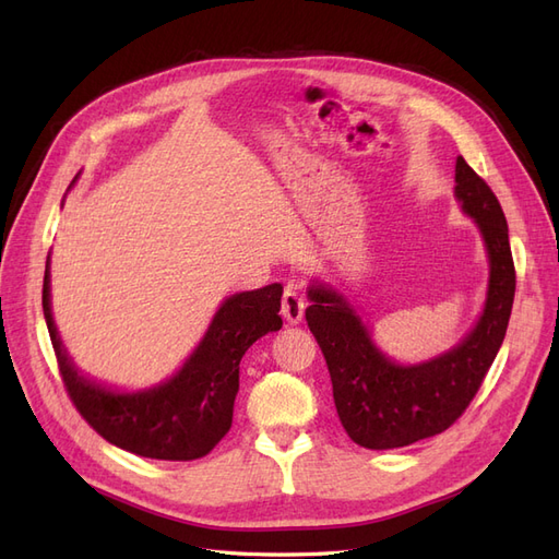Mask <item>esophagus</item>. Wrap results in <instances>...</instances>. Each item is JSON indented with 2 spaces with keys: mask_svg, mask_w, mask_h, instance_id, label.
<instances>
[{
  "mask_svg": "<svg viewBox=\"0 0 559 559\" xmlns=\"http://www.w3.org/2000/svg\"><path fill=\"white\" fill-rule=\"evenodd\" d=\"M302 312H306V300H302V296L294 286H289L282 296V317L289 321V324H300Z\"/></svg>",
  "mask_w": 559,
  "mask_h": 559,
  "instance_id": "obj_1",
  "label": "esophagus"
}]
</instances>
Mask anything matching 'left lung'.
<instances>
[{"label": "left lung", "instance_id": "1", "mask_svg": "<svg viewBox=\"0 0 559 559\" xmlns=\"http://www.w3.org/2000/svg\"><path fill=\"white\" fill-rule=\"evenodd\" d=\"M454 195L478 224L489 282L478 324L431 361L401 366L378 349L368 326L333 286L314 282L308 326L324 354L337 417L354 443L368 450L403 448L445 431L468 408L503 343L513 310L515 265L509 224L492 189L460 156Z\"/></svg>", "mask_w": 559, "mask_h": 559}]
</instances>
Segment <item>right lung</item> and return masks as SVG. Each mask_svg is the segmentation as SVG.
<instances>
[{"label":"right lung","mask_w":559,"mask_h":559,"mask_svg":"<svg viewBox=\"0 0 559 559\" xmlns=\"http://www.w3.org/2000/svg\"><path fill=\"white\" fill-rule=\"evenodd\" d=\"M41 306L64 389L81 417L116 448L165 462L200 460L222 441L233 425L245 352L282 329V284L235 294L222 302L205 337L170 380L123 394L83 378L62 347L50 312L48 261Z\"/></svg>","instance_id":"1"}]
</instances>
